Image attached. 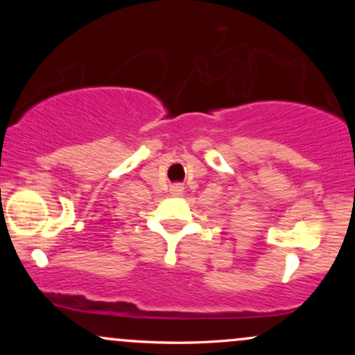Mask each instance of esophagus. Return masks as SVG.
I'll return each instance as SVG.
<instances>
[{
	"label": "esophagus",
	"mask_w": 355,
	"mask_h": 355,
	"mask_svg": "<svg viewBox=\"0 0 355 355\" xmlns=\"http://www.w3.org/2000/svg\"><path fill=\"white\" fill-rule=\"evenodd\" d=\"M170 191H172V195H180L183 191V185L182 183H173V185L170 187Z\"/></svg>",
	"instance_id": "obj_1"
}]
</instances>
